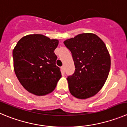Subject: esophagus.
Returning a JSON list of instances; mask_svg holds the SVG:
<instances>
[{
	"mask_svg": "<svg viewBox=\"0 0 127 127\" xmlns=\"http://www.w3.org/2000/svg\"><path fill=\"white\" fill-rule=\"evenodd\" d=\"M61 69H62L63 71L64 72V71H65V67H64V66H61Z\"/></svg>",
	"mask_w": 127,
	"mask_h": 127,
	"instance_id": "obj_1",
	"label": "esophagus"
}]
</instances>
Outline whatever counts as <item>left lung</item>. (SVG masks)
<instances>
[{"instance_id":"8db88e82","label":"left lung","mask_w":127,"mask_h":127,"mask_svg":"<svg viewBox=\"0 0 127 127\" xmlns=\"http://www.w3.org/2000/svg\"><path fill=\"white\" fill-rule=\"evenodd\" d=\"M72 54L75 71L67 78L71 94L79 99L95 95L108 76L110 56L103 41L92 33H83L64 41Z\"/></svg>"}]
</instances>
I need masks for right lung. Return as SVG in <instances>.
<instances>
[{
    "mask_svg": "<svg viewBox=\"0 0 127 127\" xmlns=\"http://www.w3.org/2000/svg\"><path fill=\"white\" fill-rule=\"evenodd\" d=\"M58 43V40L50 39L42 34H30L22 37L14 47V71L29 93L43 96L55 89L61 78L54 52Z\"/></svg>",
    "mask_w": 127,
    "mask_h": 127,
    "instance_id": "obj_1",
    "label": "right lung"
}]
</instances>
